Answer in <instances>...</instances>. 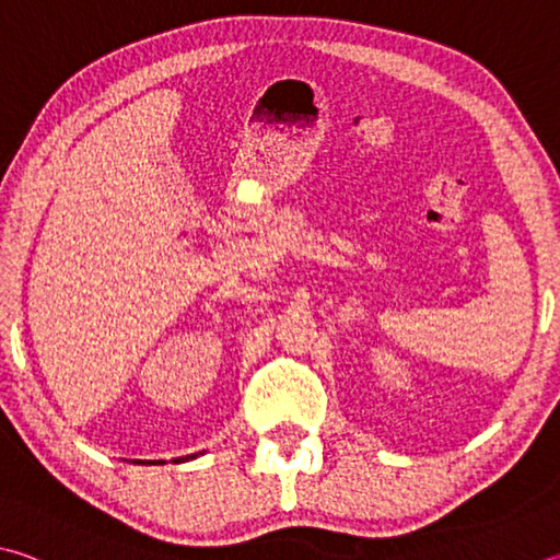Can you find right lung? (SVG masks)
I'll list each match as a JSON object with an SVG mask.
<instances>
[{
  "instance_id": "1",
  "label": "right lung",
  "mask_w": 560,
  "mask_h": 560,
  "mask_svg": "<svg viewBox=\"0 0 560 560\" xmlns=\"http://www.w3.org/2000/svg\"><path fill=\"white\" fill-rule=\"evenodd\" d=\"M192 457H198V453H196V455H186V457H176L174 463H180V460H192Z\"/></svg>"
}]
</instances>
